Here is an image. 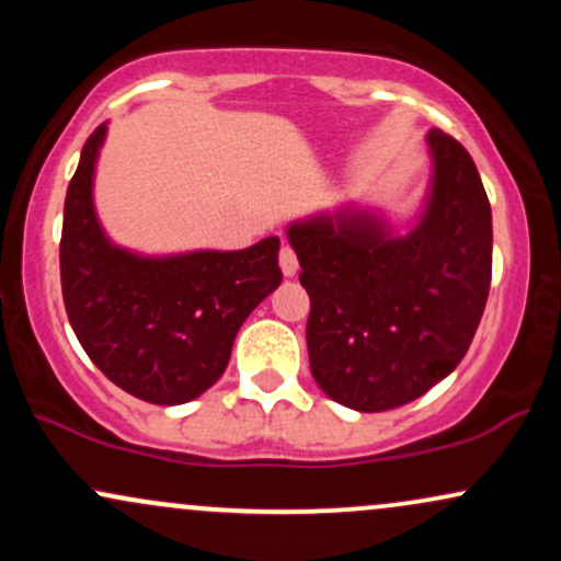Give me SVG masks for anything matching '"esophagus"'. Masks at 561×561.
I'll list each match as a JSON object with an SVG mask.
<instances>
[{"label":"esophagus","instance_id":"esophagus-1","mask_svg":"<svg viewBox=\"0 0 561 561\" xmlns=\"http://www.w3.org/2000/svg\"><path fill=\"white\" fill-rule=\"evenodd\" d=\"M279 266H282V274H285V276L298 274V255H295V250L289 248V244H282Z\"/></svg>","mask_w":561,"mask_h":561}]
</instances>
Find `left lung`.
I'll list each match as a JSON object with an SVG mask.
<instances>
[{
    "label": "left lung",
    "mask_w": 561,
    "mask_h": 561,
    "mask_svg": "<svg viewBox=\"0 0 561 561\" xmlns=\"http://www.w3.org/2000/svg\"><path fill=\"white\" fill-rule=\"evenodd\" d=\"M427 145L433 186L409 234L353 208L287 229L311 298V375L332 401L366 414L416 401L448 377L491 289V203L474 160L440 128Z\"/></svg>",
    "instance_id": "1"
}]
</instances>
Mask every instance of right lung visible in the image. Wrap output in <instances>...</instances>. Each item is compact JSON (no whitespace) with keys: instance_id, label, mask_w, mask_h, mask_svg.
<instances>
[{"instance_id":"obj_1","label":"right lung","mask_w":561,"mask_h":561,"mask_svg":"<svg viewBox=\"0 0 561 561\" xmlns=\"http://www.w3.org/2000/svg\"><path fill=\"white\" fill-rule=\"evenodd\" d=\"M96 126L68 184L60 282L68 321L96 369L147 403L203 396L227 369L242 321L282 282L279 237L244 250L145 259L105 237L92 203Z\"/></svg>"}]
</instances>
